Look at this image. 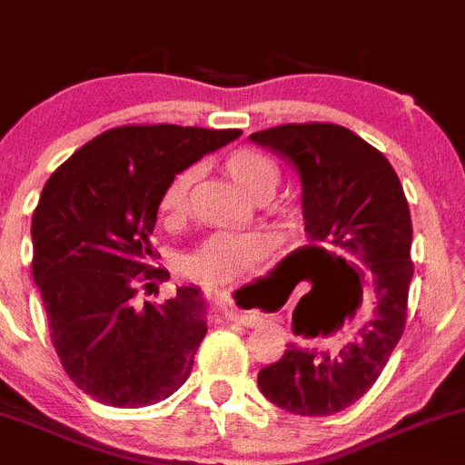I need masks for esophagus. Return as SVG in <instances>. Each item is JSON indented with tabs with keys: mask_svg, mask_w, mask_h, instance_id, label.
<instances>
[{
	"mask_svg": "<svg viewBox=\"0 0 465 465\" xmlns=\"http://www.w3.org/2000/svg\"><path fill=\"white\" fill-rule=\"evenodd\" d=\"M217 306L223 311L226 315H231L234 322L243 324V327H257V324L264 322V315L260 311H239L228 302V300H217Z\"/></svg>",
	"mask_w": 465,
	"mask_h": 465,
	"instance_id": "esophagus-1",
	"label": "esophagus"
}]
</instances>
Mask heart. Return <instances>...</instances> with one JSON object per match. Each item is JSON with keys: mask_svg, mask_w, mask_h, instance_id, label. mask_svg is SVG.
<instances>
[{"mask_svg": "<svg viewBox=\"0 0 465 465\" xmlns=\"http://www.w3.org/2000/svg\"><path fill=\"white\" fill-rule=\"evenodd\" d=\"M231 179L248 197L257 193H272L280 179L277 165L252 147L232 150L223 161ZM194 181V170H183L167 183L159 201V213L165 222H176L188 208V190ZM275 248L271 232H213L194 248L185 260L193 277L203 282H232L252 275L266 264Z\"/></svg>", "mask_w": 465, "mask_h": 465, "instance_id": "obj_1", "label": "heart"}]
</instances>
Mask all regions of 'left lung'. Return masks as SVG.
Instances as JSON below:
<instances>
[{"label":"left lung","instance_id":"8db88e82","mask_svg":"<svg viewBox=\"0 0 465 465\" xmlns=\"http://www.w3.org/2000/svg\"><path fill=\"white\" fill-rule=\"evenodd\" d=\"M248 138L295 167L306 237L324 264L342 268L333 293L306 309L311 336L336 327L342 313L356 315L338 351L289 342L257 385L293 414H336L374 385L403 336L414 272L408 199L390 161L347 127L291 123Z\"/></svg>","mask_w":465,"mask_h":465}]
</instances>
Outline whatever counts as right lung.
Instances as JSON below:
<instances>
[{
    "mask_svg": "<svg viewBox=\"0 0 465 465\" xmlns=\"http://www.w3.org/2000/svg\"><path fill=\"white\" fill-rule=\"evenodd\" d=\"M242 129L125 125L80 147L46 181L33 213V280L62 367L95 401L143 408L174 394L205 324L199 286L141 302L170 272L152 268L163 190ZM159 291V289H156Z\"/></svg>",
    "mask_w": 465,
    "mask_h": 465,
    "instance_id": "right-lung-1",
    "label": "right lung"
}]
</instances>
